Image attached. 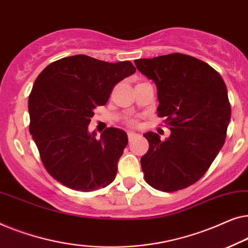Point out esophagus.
<instances>
[{"mask_svg":"<svg viewBox=\"0 0 248 248\" xmlns=\"http://www.w3.org/2000/svg\"><path fill=\"white\" fill-rule=\"evenodd\" d=\"M137 136H138V134H136V132H134V131H128V139H129V141H131L132 139L137 137Z\"/></svg>","mask_w":248,"mask_h":248,"instance_id":"esophagus-1","label":"esophagus"}]
</instances>
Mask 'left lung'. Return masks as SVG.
I'll list each match as a JSON object with an SVG mask.
<instances>
[{
    "label": "left lung",
    "mask_w": 248,
    "mask_h": 248,
    "mask_svg": "<svg viewBox=\"0 0 248 248\" xmlns=\"http://www.w3.org/2000/svg\"><path fill=\"white\" fill-rule=\"evenodd\" d=\"M136 67L157 88V114L170 137L144 135L148 152L140 159L145 181L164 192L186 189L204 175L226 139L230 121L227 88L207 62L184 54L136 59Z\"/></svg>",
    "instance_id": "8db88e82"
}]
</instances>
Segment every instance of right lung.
<instances>
[{
    "label": "right lung",
    "instance_id": "add662e5",
    "mask_svg": "<svg viewBox=\"0 0 248 248\" xmlns=\"http://www.w3.org/2000/svg\"><path fill=\"white\" fill-rule=\"evenodd\" d=\"M136 72L131 62H108L86 55L51 62L38 75L29 95V130L47 172L62 186L90 192L116 179L127 134L107 128L99 139L89 132L94 109L114 86Z\"/></svg>",
    "mask_w": 248,
    "mask_h": 248
}]
</instances>
